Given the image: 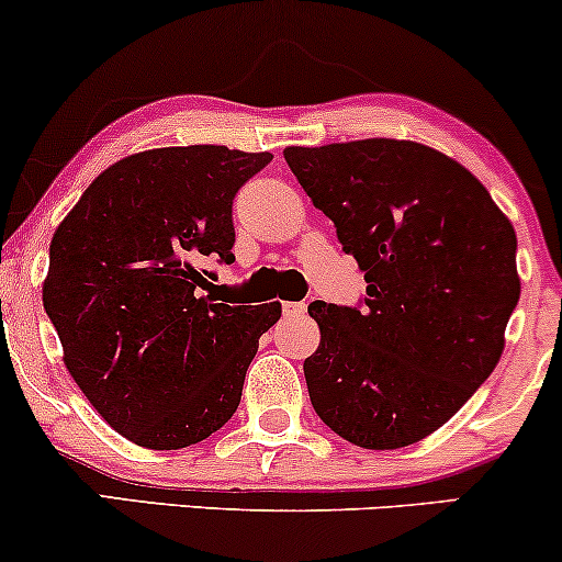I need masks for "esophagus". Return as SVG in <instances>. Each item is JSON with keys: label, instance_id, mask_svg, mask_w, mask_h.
I'll use <instances>...</instances> for the list:
<instances>
[{"label": "esophagus", "instance_id": "obj_1", "mask_svg": "<svg viewBox=\"0 0 562 562\" xmlns=\"http://www.w3.org/2000/svg\"><path fill=\"white\" fill-rule=\"evenodd\" d=\"M282 314H285V316H303V314H306V303H303V301H285V303H282Z\"/></svg>", "mask_w": 562, "mask_h": 562}]
</instances>
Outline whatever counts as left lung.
Returning <instances> with one entry per match:
<instances>
[{
  "instance_id": "8db88e82",
  "label": "left lung",
  "mask_w": 562,
  "mask_h": 562,
  "mask_svg": "<svg viewBox=\"0 0 562 562\" xmlns=\"http://www.w3.org/2000/svg\"><path fill=\"white\" fill-rule=\"evenodd\" d=\"M288 167L367 280L363 311L311 303L314 411L367 450L429 437L492 374L520 295L516 229L474 175L416 140L288 146Z\"/></svg>"
}]
</instances>
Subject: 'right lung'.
<instances>
[{"label": "right lung", "instance_id": "right-lung-1", "mask_svg": "<svg viewBox=\"0 0 562 562\" xmlns=\"http://www.w3.org/2000/svg\"><path fill=\"white\" fill-rule=\"evenodd\" d=\"M272 154L167 146L106 167L54 229L44 308L65 369L114 431L180 450L238 411L280 303L227 306L209 261L233 263V199Z\"/></svg>", "mask_w": 562, "mask_h": 562}]
</instances>
